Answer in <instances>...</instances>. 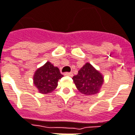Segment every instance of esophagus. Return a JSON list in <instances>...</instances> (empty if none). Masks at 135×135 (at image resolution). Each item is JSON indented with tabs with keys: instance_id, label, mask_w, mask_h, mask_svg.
I'll list each match as a JSON object with an SVG mask.
<instances>
[{
	"instance_id": "1",
	"label": "esophagus",
	"mask_w": 135,
	"mask_h": 135,
	"mask_svg": "<svg viewBox=\"0 0 135 135\" xmlns=\"http://www.w3.org/2000/svg\"><path fill=\"white\" fill-rule=\"evenodd\" d=\"M64 75H68V76H73V73H64Z\"/></svg>"
}]
</instances>
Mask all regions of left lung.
I'll return each instance as SVG.
<instances>
[{"label": "left lung", "instance_id": "obj_1", "mask_svg": "<svg viewBox=\"0 0 135 135\" xmlns=\"http://www.w3.org/2000/svg\"><path fill=\"white\" fill-rule=\"evenodd\" d=\"M78 90L86 95L98 93L103 84V76L90 63L87 62L73 77Z\"/></svg>", "mask_w": 135, "mask_h": 135}]
</instances>
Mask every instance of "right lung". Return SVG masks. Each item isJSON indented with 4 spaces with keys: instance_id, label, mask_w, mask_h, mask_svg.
Returning <instances> with one entry per match:
<instances>
[{
    "instance_id": "obj_1",
    "label": "right lung",
    "mask_w": 135,
    "mask_h": 135,
    "mask_svg": "<svg viewBox=\"0 0 135 135\" xmlns=\"http://www.w3.org/2000/svg\"><path fill=\"white\" fill-rule=\"evenodd\" d=\"M62 76L58 68L47 62L44 66L36 71L33 76V83L40 93L46 94L57 87L58 81Z\"/></svg>"
}]
</instances>
